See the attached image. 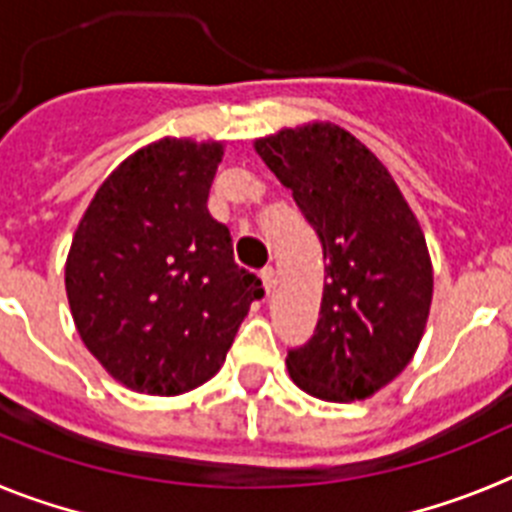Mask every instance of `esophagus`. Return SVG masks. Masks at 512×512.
Here are the masks:
<instances>
[{
	"instance_id": "esophagus-1",
	"label": "esophagus",
	"mask_w": 512,
	"mask_h": 512,
	"mask_svg": "<svg viewBox=\"0 0 512 512\" xmlns=\"http://www.w3.org/2000/svg\"><path fill=\"white\" fill-rule=\"evenodd\" d=\"M261 282H264V289H266V295H269L271 289H274V266H264L261 269Z\"/></svg>"
}]
</instances>
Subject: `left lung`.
Here are the masks:
<instances>
[{
	"mask_svg": "<svg viewBox=\"0 0 512 512\" xmlns=\"http://www.w3.org/2000/svg\"><path fill=\"white\" fill-rule=\"evenodd\" d=\"M323 243L320 320L287 354L292 382L325 402L366 400L410 364L431 310L425 235L392 174L333 122L253 143Z\"/></svg>",
	"mask_w": 512,
	"mask_h": 512,
	"instance_id": "obj_1",
	"label": "left lung"
}]
</instances>
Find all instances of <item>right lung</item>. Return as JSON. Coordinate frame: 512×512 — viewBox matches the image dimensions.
I'll return each mask as SVG.
<instances>
[{
	"label": "right lung",
	"instance_id": "right-lung-1",
	"mask_svg": "<svg viewBox=\"0 0 512 512\" xmlns=\"http://www.w3.org/2000/svg\"><path fill=\"white\" fill-rule=\"evenodd\" d=\"M223 143L161 138L102 182L71 241L66 295L84 346L128 390L182 395L215 377L261 279L207 210Z\"/></svg>",
	"mask_w": 512,
	"mask_h": 512
}]
</instances>
